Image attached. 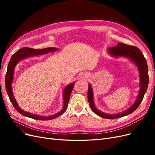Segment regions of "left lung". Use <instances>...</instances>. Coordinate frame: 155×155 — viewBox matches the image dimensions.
Returning a JSON list of instances; mask_svg holds the SVG:
<instances>
[{
    "label": "left lung",
    "instance_id": "obj_1",
    "mask_svg": "<svg viewBox=\"0 0 155 155\" xmlns=\"http://www.w3.org/2000/svg\"><path fill=\"white\" fill-rule=\"evenodd\" d=\"M108 51H109V53L112 56H113L114 58H118L122 56V57L128 58L130 60H132V61H133L137 64L138 69L139 70V75L140 78V92L137 99L136 100L134 104L124 112L116 114H106L96 109L94 103L92 88L91 85H88L87 97L89 105H90L91 109L97 115L100 116L104 118L116 119L131 114L137 109L140 104H141L145 94L147 91L149 84L148 67L146 59L144 58L141 50L134 46H129L123 43H118L117 46H113V47H111L108 49Z\"/></svg>",
    "mask_w": 155,
    "mask_h": 155
}]
</instances>
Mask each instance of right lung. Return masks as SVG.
Wrapping results in <instances>:
<instances>
[{"label":"right lung","instance_id":"obj_1","mask_svg":"<svg viewBox=\"0 0 155 155\" xmlns=\"http://www.w3.org/2000/svg\"><path fill=\"white\" fill-rule=\"evenodd\" d=\"M57 50H58L57 48H51V47L46 48L41 50L24 47L17 51L12 56L10 62L8 63V69H7L6 78H5L6 90L8 95L9 96V98H10V101L12 102L13 107H15V109L22 115L28 117V118L39 120H50L54 119L55 118H57V117L61 116L65 111V110H66L67 107L68 106L70 95H71V92L72 91V89L74 86V83L69 84L68 85H67L64 88V90L63 91V107L62 110L60 112H59L57 114L51 116H47V117L33 114L30 113V112H27L22 110L19 107V106H18V105L17 104L15 97H14V96L12 92V84L13 83V79L14 70H15V67L16 66V64L18 63V61H20L21 60L25 58L31 57V56L43 55V54H47L48 52H51V51H55Z\"/></svg>","mask_w":155,"mask_h":155}]
</instances>
